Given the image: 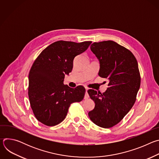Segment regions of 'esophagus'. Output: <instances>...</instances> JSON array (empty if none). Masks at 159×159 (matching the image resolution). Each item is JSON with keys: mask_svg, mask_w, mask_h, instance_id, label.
I'll return each instance as SVG.
<instances>
[{"mask_svg": "<svg viewBox=\"0 0 159 159\" xmlns=\"http://www.w3.org/2000/svg\"><path fill=\"white\" fill-rule=\"evenodd\" d=\"M87 89L85 88V96H84V99H88L89 98V94L87 93Z\"/></svg>", "mask_w": 159, "mask_h": 159, "instance_id": "1", "label": "esophagus"}]
</instances>
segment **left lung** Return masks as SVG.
Wrapping results in <instances>:
<instances>
[{
    "label": "left lung",
    "mask_w": 159,
    "mask_h": 159,
    "mask_svg": "<svg viewBox=\"0 0 159 159\" xmlns=\"http://www.w3.org/2000/svg\"><path fill=\"white\" fill-rule=\"evenodd\" d=\"M90 50L100 63L99 75L109 83L102 94L88 90L95 102L88 115L96 125L109 128L120 123L135 102L141 82L138 62L129 50L113 41L95 42Z\"/></svg>",
    "instance_id": "1"
}]
</instances>
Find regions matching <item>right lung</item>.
Returning a JSON list of instances; mask_svg holds the SVG:
<instances>
[{
	"label": "right lung",
	"instance_id": "obj_1",
	"mask_svg": "<svg viewBox=\"0 0 159 159\" xmlns=\"http://www.w3.org/2000/svg\"><path fill=\"white\" fill-rule=\"evenodd\" d=\"M92 41H58L43 50L29 73L28 96L36 118L53 126L64 120L70 104L80 102L85 89L64 85L65 74L73 69L74 58L85 52Z\"/></svg>",
	"mask_w": 159,
	"mask_h": 159
}]
</instances>
